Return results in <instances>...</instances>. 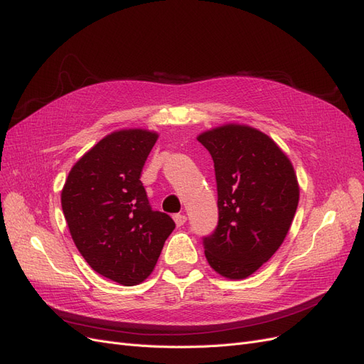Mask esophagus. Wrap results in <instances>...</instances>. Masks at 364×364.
<instances>
[{
    "label": "esophagus",
    "instance_id": "34e87169",
    "mask_svg": "<svg viewBox=\"0 0 364 364\" xmlns=\"http://www.w3.org/2000/svg\"><path fill=\"white\" fill-rule=\"evenodd\" d=\"M173 221H175V224L178 225V227H181L186 221H188V218H186V215H181V213H176V215H173Z\"/></svg>",
    "mask_w": 364,
    "mask_h": 364
}]
</instances>
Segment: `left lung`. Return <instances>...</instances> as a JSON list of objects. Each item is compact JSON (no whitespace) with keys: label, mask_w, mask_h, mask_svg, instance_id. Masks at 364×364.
Segmentation results:
<instances>
[{"label":"left lung","mask_w":364,"mask_h":364,"mask_svg":"<svg viewBox=\"0 0 364 364\" xmlns=\"http://www.w3.org/2000/svg\"><path fill=\"white\" fill-rule=\"evenodd\" d=\"M218 191V225L203 237L216 273L244 279L282 245L299 204L291 161L264 132L241 124L207 131Z\"/></svg>","instance_id":"8db88e82"}]
</instances>
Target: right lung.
<instances>
[{
	"label": "right lung",
	"instance_id": "right-lung-1",
	"mask_svg": "<svg viewBox=\"0 0 364 364\" xmlns=\"http://www.w3.org/2000/svg\"><path fill=\"white\" fill-rule=\"evenodd\" d=\"M157 134L112 132L68 173L60 203L73 241L90 267L124 287L143 282L175 228L169 215L152 210L140 181Z\"/></svg>",
	"mask_w": 364,
	"mask_h": 364
}]
</instances>
